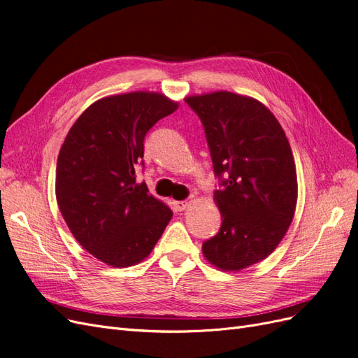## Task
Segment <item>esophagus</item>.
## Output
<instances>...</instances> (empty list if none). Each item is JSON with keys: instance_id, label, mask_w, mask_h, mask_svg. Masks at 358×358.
<instances>
[{"instance_id": "34e87169", "label": "esophagus", "mask_w": 358, "mask_h": 358, "mask_svg": "<svg viewBox=\"0 0 358 358\" xmlns=\"http://www.w3.org/2000/svg\"><path fill=\"white\" fill-rule=\"evenodd\" d=\"M189 204H191V201H188V200H182V201H176L175 203V206H176V209L178 210H185V209H188L189 208Z\"/></svg>"}]
</instances>
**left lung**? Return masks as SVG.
Returning <instances> with one entry per match:
<instances>
[{"instance_id":"obj_1","label":"left lung","mask_w":358,"mask_h":358,"mask_svg":"<svg viewBox=\"0 0 358 358\" xmlns=\"http://www.w3.org/2000/svg\"><path fill=\"white\" fill-rule=\"evenodd\" d=\"M203 124L220 189L222 224L203 243L206 259L236 272L272 254L297 204V173L288 138L267 107L251 96L218 91L185 99Z\"/></svg>"}]
</instances>
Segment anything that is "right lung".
<instances>
[{"instance_id": "right-lung-1", "label": "right lung", "mask_w": 358, "mask_h": 358, "mask_svg": "<svg viewBox=\"0 0 358 358\" xmlns=\"http://www.w3.org/2000/svg\"><path fill=\"white\" fill-rule=\"evenodd\" d=\"M178 103L158 92H128L92 103L73 124L57 162V201L86 251L112 267L145 259L170 222L136 171L145 136Z\"/></svg>"}]
</instances>
